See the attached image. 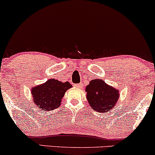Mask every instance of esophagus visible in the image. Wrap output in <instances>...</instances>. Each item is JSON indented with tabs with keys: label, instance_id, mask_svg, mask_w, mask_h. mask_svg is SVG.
<instances>
[{
	"label": "esophagus",
	"instance_id": "obj_1",
	"mask_svg": "<svg viewBox=\"0 0 155 155\" xmlns=\"http://www.w3.org/2000/svg\"><path fill=\"white\" fill-rule=\"evenodd\" d=\"M74 86L77 88H81L82 87V84H76L74 85Z\"/></svg>",
	"mask_w": 155,
	"mask_h": 155
}]
</instances>
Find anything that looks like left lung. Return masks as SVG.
Segmentation results:
<instances>
[{
	"label": "left lung",
	"instance_id": "8db88e82",
	"mask_svg": "<svg viewBox=\"0 0 155 155\" xmlns=\"http://www.w3.org/2000/svg\"><path fill=\"white\" fill-rule=\"evenodd\" d=\"M87 99L94 111L107 112L114 107L120 97V92L108 85L102 79H92L87 85Z\"/></svg>",
	"mask_w": 155,
	"mask_h": 155
}]
</instances>
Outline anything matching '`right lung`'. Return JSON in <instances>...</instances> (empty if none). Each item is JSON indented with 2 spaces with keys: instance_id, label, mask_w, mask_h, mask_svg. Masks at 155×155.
Masks as SVG:
<instances>
[{
  "instance_id": "right-lung-1",
  "label": "right lung",
  "mask_w": 155,
  "mask_h": 155,
  "mask_svg": "<svg viewBox=\"0 0 155 155\" xmlns=\"http://www.w3.org/2000/svg\"><path fill=\"white\" fill-rule=\"evenodd\" d=\"M71 87L72 85L68 81L62 82L55 79H50L45 83L32 88L33 102L37 107L44 111L58 108L61 104L65 92Z\"/></svg>"
}]
</instances>
